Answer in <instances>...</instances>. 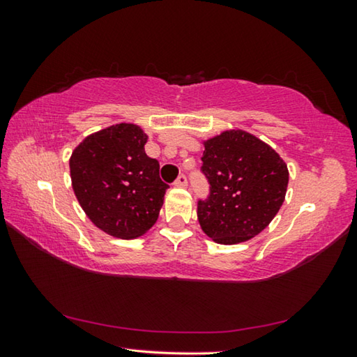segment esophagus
<instances>
[{"label":"esophagus","instance_id":"1","mask_svg":"<svg viewBox=\"0 0 357 357\" xmlns=\"http://www.w3.org/2000/svg\"><path fill=\"white\" fill-rule=\"evenodd\" d=\"M185 185H187V178L184 174H181V176H178V179L174 181V187H185Z\"/></svg>","mask_w":357,"mask_h":357}]
</instances>
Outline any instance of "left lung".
<instances>
[{
	"instance_id": "left-lung-1",
	"label": "left lung",
	"mask_w": 357,
	"mask_h": 357,
	"mask_svg": "<svg viewBox=\"0 0 357 357\" xmlns=\"http://www.w3.org/2000/svg\"><path fill=\"white\" fill-rule=\"evenodd\" d=\"M202 143V170L211 184L209 198L198 203L202 229L223 245L255 238L285 202V160L268 143L241 129L223 130Z\"/></svg>"
}]
</instances>
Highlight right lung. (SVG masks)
<instances>
[{"label":"right lung","mask_w":357,"mask_h":357,"mask_svg":"<svg viewBox=\"0 0 357 357\" xmlns=\"http://www.w3.org/2000/svg\"><path fill=\"white\" fill-rule=\"evenodd\" d=\"M148 135L134 123L94 132L69 159L72 189L89 220L119 239H135L154 225L168 189L159 162L144 153Z\"/></svg>","instance_id":"1"}]
</instances>
